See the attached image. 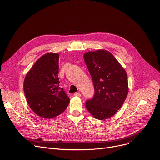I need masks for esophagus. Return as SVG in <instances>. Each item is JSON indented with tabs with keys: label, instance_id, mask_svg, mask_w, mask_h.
Here are the masks:
<instances>
[{
	"label": "esophagus",
	"instance_id": "esophagus-1",
	"mask_svg": "<svg viewBox=\"0 0 160 160\" xmlns=\"http://www.w3.org/2000/svg\"><path fill=\"white\" fill-rule=\"evenodd\" d=\"M74 96H77V97H80L81 96V94L80 93H78V92H76L74 93Z\"/></svg>",
	"mask_w": 160,
	"mask_h": 160
}]
</instances>
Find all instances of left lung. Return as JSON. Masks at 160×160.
<instances>
[{
  "label": "left lung",
  "mask_w": 160,
  "mask_h": 160,
  "mask_svg": "<svg viewBox=\"0 0 160 160\" xmlns=\"http://www.w3.org/2000/svg\"><path fill=\"white\" fill-rule=\"evenodd\" d=\"M84 58L94 86L86 107L95 118L108 119L122 106L128 93V76L114 55L105 50L89 52Z\"/></svg>",
  "instance_id": "1"
}]
</instances>
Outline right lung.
I'll list each match as a JSON object with an SVG mask.
<instances>
[{
    "instance_id": "add662e5",
    "label": "right lung",
    "mask_w": 160,
    "mask_h": 160,
    "mask_svg": "<svg viewBox=\"0 0 160 160\" xmlns=\"http://www.w3.org/2000/svg\"><path fill=\"white\" fill-rule=\"evenodd\" d=\"M59 55L48 53L38 59L27 74L23 84L25 95L34 112L52 118L67 108L70 99L59 86Z\"/></svg>"
}]
</instances>
